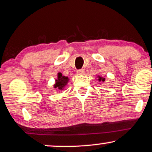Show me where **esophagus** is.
I'll list each match as a JSON object with an SVG mask.
<instances>
[{
    "mask_svg": "<svg viewBox=\"0 0 152 152\" xmlns=\"http://www.w3.org/2000/svg\"><path fill=\"white\" fill-rule=\"evenodd\" d=\"M85 73V71L84 69H81V70H77V74L78 75H84Z\"/></svg>",
    "mask_w": 152,
    "mask_h": 152,
    "instance_id": "1",
    "label": "esophagus"
}]
</instances>
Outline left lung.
Segmentation results:
<instances>
[{"label": "left lung", "mask_w": 152, "mask_h": 152, "mask_svg": "<svg viewBox=\"0 0 152 152\" xmlns=\"http://www.w3.org/2000/svg\"><path fill=\"white\" fill-rule=\"evenodd\" d=\"M99 79L98 80L99 82H104L105 81V78L104 77H100V76H98Z\"/></svg>", "instance_id": "1"}]
</instances>
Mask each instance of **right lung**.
<instances>
[{
    "mask_svg": "<svg viewBox=\"0 0 152 152\" xmlns=\"http://www.w3.org/2000/svg\"><path fill=\"white\" fill-rule=\"evenodd\" d=\"M69 81V78L67 77H65L62 75V73L58 72V77L57 79L56 80V83L54 85V88H58V89H60V90H62V89L64 88L67 82Z\"/></svg>",
    "mask_w": 152,
    "mask_h": 152,
    "instance_id": "add662e5",
    "label": "right lung"
}]
</instances>
